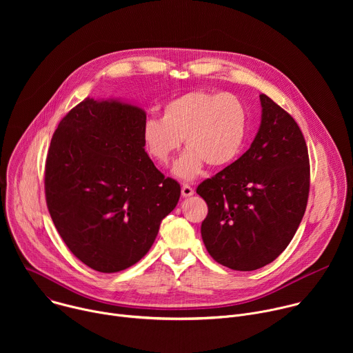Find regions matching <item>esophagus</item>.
I'll list each match as a JSON object with an SVG mask.
<instances>
[{
    "label": "esophagus",
    "mask_w": 353,
    "mask_h": 353,
    "mask_svg": "<svg viewBox=\"0 0 353 353\" xmlns=\"http://www.w3.org/2000/svg\"><path fill=\"white\" fill-rule=\"evenodd\" d=\"M194 194V188L191 187V185H188V184H183L181 185V195L183 196H191Z\"/></svg>",
    "instance_id": "34e87169"
}]
</instances>
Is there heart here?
<instances>
[{"mask_svg":"<svg viewBox=\"0 0 353 353\" xmlns=\"http://www.w3.org/2000/svg\"><path fill=\"white\" fill-rule=\"evenodd\" d=\"M245 132L247 113L237 96L194 90L166 102L162 119H148L142 137L149 157L159 165L170 162L184 138L188 149L174 173L192 179L204 162L212 168L229 165L240 154Z\"/></svg>","mask_w":353,"mask_h":353,"instance_id":"heart-1","label":"heart"}]
</instances>
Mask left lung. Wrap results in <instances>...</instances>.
Listing matches in <instances>:
<instances>
[{
	"mask_svg": "<svg viewBox=\"0 0 353 353\" xmlns=\"http://www.w3.org/2000/svg\"><path fill=\"white\" fill-rule=\"evenodd\" d=\"M261 124L248 150L196 187L208 215L201 236L210 256L236 271L272 263L293 239L310 190L307 145L293 117L260 94Z\"/></svg>",
	"mask_w": 353,
	"mask_h": 353,
	"instance_id": "1",
	"label": "left lung"
}]
</instances>
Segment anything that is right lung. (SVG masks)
<instances>
[{"label":"right lung","mask_w":353,"mask_h":353,"mask_svg":"<svg viewBox=\"0 0 353 353\" xmlns=\"http://www.w3.org/2000/svg\"><path fill=\"white\" fill-rule=\"evenodd\" d=\"M145 121L138 106L86 97L50 142L44 169L50 216L71 253L99 272L138 263L179 203L180 184L145 152Z\"/></svg>","instance_id":"add662e5"}]
</instances>
